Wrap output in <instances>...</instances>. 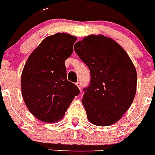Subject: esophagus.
Returning <instances> with one entry per match:
<instances>
[{
    "mask_svg": "<svg viewBox=\"0 0 155 155\" xmlns=\"http://www.w3.org/2000/svg\"><path fill=\"white\" fill-rule=\"evenodd\" d=\"M76 85H77V86H78V89L80 90H81V81H78V82H77L76 83Z\"/></svg>",
    "mask_w": 155,
    "mask_h": 155,
    "instance_id": "esophagus-1",
    "label": "esophagus"
}]
</instances>
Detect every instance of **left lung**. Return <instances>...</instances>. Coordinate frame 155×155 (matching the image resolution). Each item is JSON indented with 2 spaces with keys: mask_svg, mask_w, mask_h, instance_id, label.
I'll use <instances>...</instances> for the list:
<instances>
[{
  "mask_svg": "<svg viewBox=\"0 0 155 155\" xmlns=\"http://www.w3.org/2000/svg\"><path fill=\"white\" fill-rule=\"evenodd\" d=\"M74 50L90 71L82 104L92 124L100 127L117 122L133 102L137 72L119 44L103 35H90L79 41Z\"/></svg>",
  "mask_w": 155,
  "mask_h": 155,
  "instance_id": "obj_1",
  "label": "left lung"
}]
</instances>
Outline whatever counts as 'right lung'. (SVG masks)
<instances>
[{"instance_id":"add662e5","label":"right lung","mask_w":155,"mask_h":155,"mask_svg":"<svg viewBox=\"0 0 155 155\" xmlns=\"http://www.w3.org/2000/svg\"><path fill=\"white\" fill-rule=\"evenodd\" d=\"M77 38L58 33L44 39L28 57L21 74V94L29 112L45 122L60 121L79 94L67 80L65 61Z\"/></svg>"}]
</instances>
